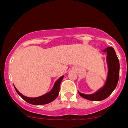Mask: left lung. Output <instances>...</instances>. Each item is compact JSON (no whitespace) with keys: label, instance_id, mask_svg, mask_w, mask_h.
<instances>
[{"label":"left lung","instance_id":"left-lung-1","mask_svg":"<svg viewBox=\"0 0 128 128\" xmlns=\"http://www.w3.org/2000/svg\"><path fill=\"white\" fill-rule=\"evenodd\" d=\"M103 53L107 54V61L108 72L106 83L102 87L99 88L95 93L84 94L80 92L79 94L84 98L92 101H100L107 98L116 88L119 76V61L116 53L112 47L108 46L105 48Z\"/></svg>","mask_w":128,"mask_h":128}]
</instances>
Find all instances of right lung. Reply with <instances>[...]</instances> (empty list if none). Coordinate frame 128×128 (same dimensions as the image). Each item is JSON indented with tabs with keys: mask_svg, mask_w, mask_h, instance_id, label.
<instances>
[{
	"mask_svg": "<svg viewBox=\"0 0 128 128\" xmlns=\"http://www.w3.org/2000/svg\"><path fill=\"white\" fill-rule=\"evenodd\" d=\"M63 78H64V76H62L55 82L53 88H52L50 91L44 94V95H41V96H37V97H28V96H24L18 90L15 86L14 85V86L18 95L29 104L32 105H44L50 103L51 102L54 101L57 97L58 93H59V90H60V83L62 80Z\"/></svg>",
	"mask_w": 128,
	"mask_h": 128,
	"instance_id": "right-lung-1",
	"label": "right lung"
}]
</instances>
